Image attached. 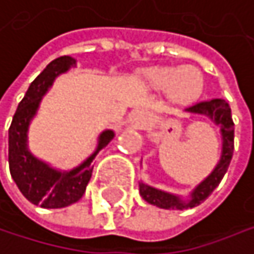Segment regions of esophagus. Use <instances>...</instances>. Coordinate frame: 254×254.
<instances>
[{"mask_svg":"<svg viewBox=\"0 0 254 254\" xmlns=\"http://www.w3.org/2000/svg\"><path fill=\"white\" fill-rule=\"evenodd\" d=\"M146 113L143 111V110H137V111H134L132 113V116H131V122L135 125V126H141V125H144L146 123Z\"/></svg>","mask_w":254,"mask_h":254,"instance_id":"obj_1","label":"esophagus"}]
</instances>
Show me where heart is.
<instances>
[{"label": "heart", "mask_w": 254, "mask_h": 254, "mask_svg": "<svg viewBox=\"0 0 254 254\" xmlns=\"http://www.w3.org/2000/svg\"><path fill=\"white\" fill-rule=\"evenodd\" d=\"M149 84L156 90H168L173 101L192 104L204 90V75L196 66L155 68L147 72Z\"/></svg>", "instance_id": "b5f03b06"}]
</instances>
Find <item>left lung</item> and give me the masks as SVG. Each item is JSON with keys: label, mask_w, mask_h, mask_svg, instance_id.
Listing matches in <instances>:
<instances>
[{"label": "left lung", "mask_w": 254, "mask_h": 254, "mask_svg": "<svg viewBox=\"0 0 254 254\" xmlns=\"http://www.w3.org/2000/svg\"><path fill=\"white\" fill-rule=\"evenodd\" d=\"M185 113L207 116L211 122H214L219 126L222 135V153L214 170L198 186H195V189L189 193L188 198L161 190L140 180L138 186L143 199L152 205L165 210H188L204 202L222 182L223 176L228 171L234 153V122L231 116V107L225 99H211V101L199 102L196 105L186 108Z\"/></svg>", "instance_id": "left-lung-1"}]
</instances>
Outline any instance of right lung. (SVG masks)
Wrapping results in <instances>:
<instances>
[{
    "label": "right lung",
    "mask_w": 254,
    "mask_h": 254,
    "mask_svg": "<svg viewBox=\"0 0 254 254\" xmlns=\"http://www.w3.org/2000/svg\"><path fill=\"white\" fill-rule=\"evenodd\" d=\"M75 65L77 61L71 56H61L52 61L29 84L8 129L10 174L22 195L34 205H41L43 208H64L77 202L92 177L93 159L116 135L113 129L102 131L93 153L71 170H58L29 150V125L40 108L43 96L58 75Z\"/></svg>",
    "instance_id": "obj_1"
}]
</instances>
